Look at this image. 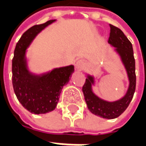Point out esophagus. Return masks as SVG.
Instances as JSON below:
<instances>
[{
  "mask_svg": "<svg viewBox=\"0 0 146 146\" xmlns=\"http://www.w3.org/2000/svg\"><path fill=\"white\" fill-rule=\"evenodd\" d=\"M75 66H76V68L78 70H82L86 66V63L84 60H83V59H80L76 62L75 64Z\"/></svg>",
  "mask_w": 146,
  "mask_h": 146,
  "instance_id": "obj_1",
  "label": "esophagus"
}]
</instances>
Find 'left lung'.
<instances>
[{
    "label": "left lung",
    "mask_w": 146,
    "mask_h": 146,
    "mask_svg": "<svg viewBox=\"0 0 146 146\" xmlns=\"http://www.w3.org/2000/svg\"><path fill=\"white\" fill-rule=\"evenodd\" d=\"M110 33L108 42L116 48V51L120 55L123 63L127 72L130 80L127 92L120 100L113 102L104 101L92 92V84L94 83V78L91 76H88L86 79L82 91L88 108L91 113L106 119H114L120 116L128 107L130 102H131L136 87V75L132 44L118 27H114L111 24H110Z\"/></svg>",
    "instance_id": "left-lung-1"
}]
</instances>
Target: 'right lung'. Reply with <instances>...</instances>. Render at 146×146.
<instances>
[{
  "instance_id": "obj_1",
  "label": "right lung",
  "mask_w": 146,
  "mask_h": 146,
  "mask_svg": "<svg viewBox=\"0 0 146 146\" xmlns=\"http://www.w3.org/2000/svg\"><path fill=\"white\" fill-rule=\"evenodd\" d=\"M54 20L35 25L27 30L18 41L12 59V85L22 106L34 114L46 113L57 106L64 85L74 71L73 66L57 68L42 76L30 74L27 68L25 54L36 34Z\"/></svg>"
}]
</instances>
